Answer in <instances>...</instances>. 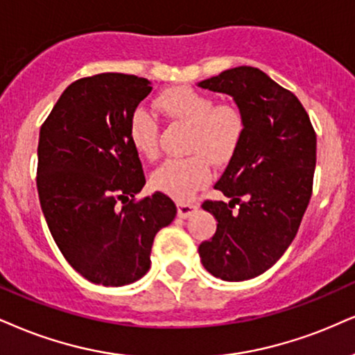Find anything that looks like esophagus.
Returning <instances> with one entry per match:
<instances>
[{"label": "esophagus", "instance_id": "esophagus-1", "mask_svg": "<svg viewBox=\"0 0 355 355\" xmlns=\"http://www.w3.org/2000/svg\"><path fill=\"white\" fill-rule=\"evenodd\" d=\"M198 204H189V202H179L178 204V216L181 218H187L192 212L198 211Z\"/></svg>", "mask_w": 355, "mask_h": 355}]
</instances>
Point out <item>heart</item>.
I'll return each mask as SVG.
<instances>
[{
	"mask_svg": "<svg viewBox=\"0 0 355 355\" xmlns=\"http://www.w3.org/2000/svg\"><path fill=\"white\" fill-rule=\"evenodd\" d=\"M156 107L166 115L191 126L189 157L168 159L151 174L156 191L178 200H187L212 178L209 161L227 164L243 139L242 113L232 105H216V100L189 87H174L156 98ZM130 143L139 155L155 159L159 151L156 120L143 108L133 112L128 123Z\"/></svg>",
	"mask_w": 355,
	"mask_h": 355,
	"instance_id": "b5f03b06",
	"label": "heart"
}]
</instances>
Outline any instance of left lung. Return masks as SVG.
I'll return each instance as SVG.
<instances>
[{"label": "left lung", "mask_w": 355, "mask_h": 355, "mask_svg": "<svg viewBox=\"0 0 355 355\" xmlns=\"http://www.w3.org/2000/svg\"><path fill=\"white\" fill-rule=\"evenodd\" d=\"M198 85L234 98L245 121L242 143L214 186L229 202L202 204L217 230L199 245L209 273L243 282L271 268L296 237L311 199L316 133L296 95L260 69L240 65Z\"/></svg>", "instance_id": "8db88e82"}]
</instances>
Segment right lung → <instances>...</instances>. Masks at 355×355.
<instances>
[{"label":"right lung","instance_id":"add662e5","mask_svg":"<svg viewBox=\"0 0 355 355\" xmlns=\"http://www.w3.org/2000/svg\"><path fill=\"white\" fill-rule=\"evenodd\" d=\"M151 89L126 73L80 78L39 133L37 192L52 237L73 270L103 286L144 277L153 240L178 212L163 192L133 200L146 179L128 123Z\"/></svg>","mask_w":355,"mask_h":355}]
</instances>
